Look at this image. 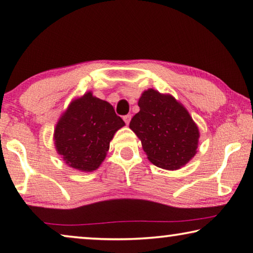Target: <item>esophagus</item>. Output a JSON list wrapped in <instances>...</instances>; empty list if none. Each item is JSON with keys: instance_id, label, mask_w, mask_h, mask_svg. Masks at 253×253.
<instances>
[{"instance_id": "34e87169", "label": "esophagus", "mask_w": 253, "mask_h": 253, "mask_svg": "<svg viewBox=\"0 0 253 253\" xmlns=\"http://www.w3.org/2000/svg\"><path fill=\"white\" fill-rule=\"evenodd\" d=\"M130 118H131V116H130V115H126V116H124V117H123L124 122H125L126 125H128V124H129V122H130Z\"/></svg>"}]
</instances>
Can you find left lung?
<instances>
[{
	"mask_svg": "<svg viewBox=\"0 0 253 253\" xmlns=\"http://www.w3.org/2000/svg\"><path fill=\"white\" fill-rule=\"evenodd\" d=\"M138 106L129 128L141 140L149 161L165 169L186 165L196 154L199 137L187 110L170 95L154 89L142 94Z\"/></svg>",
	"mask_w": 253,
	"mask_h": 253,
	"instance_id": "1",
	"label": "left lung"
}]
</instances>
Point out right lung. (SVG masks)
Wrapping results in <instances>:
<instances>
[{
	"label": "right lung",
	"instance_id": "obj_1",
	"mask_svg": "<svg viewBox=\"0 0 253 253\" xmlns=\"http://www.w3.org/2000/svg\"><path fill=\"white\" fill-rule=\"evenodd\" d=\"M124 125L110 103L87 92L71 103L57 124L56 149L67 165L91 172L104 161L110 141Z\"/></svg>",
	"mask_w": 253,
	"mask_h": 253
}]
</instances>
